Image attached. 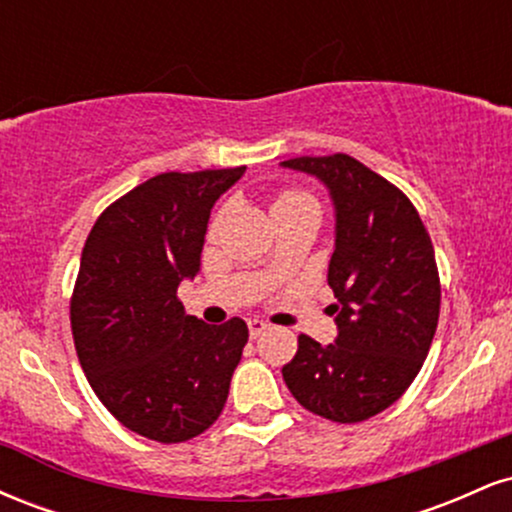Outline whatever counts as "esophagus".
<instances>
[{
	"mask_svg": "<svg viewBox=\"0 0 512 512\" xmlns=\"http://www.w3.org/2000/svg\"><path fill=\"white\" fill-rule=\"evenodd\" d=\"M248 330H250V337L257 339L260 334L267 332V322L257 320V317H252V320H248Z\"/></svg>",
	"mask_w": 512,
	"mask_h": 512,
	"instance_id": "obj_1",
	"label": "esophagus"
}]
</instances>
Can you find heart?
<instances>
[{
    "instance_id": "1",
    "label": "heart",
    "mask_w": 512,
    "mask_h": 512,
    "mask_svg": "<svg viewBox=\"0 0 512 512\" xmlns=\"http://www.w3.org/2000/svg\"><path fill=\"white\" fill-rule=\"evenodd\" d=\"M293 209H317V211H320V207H317V199L310 195V192H305V190H284V192H279V197H276L274 204H272L274 214H281V211H293ZM223 216H226V209H221L219 214H216L214 219H211V226H209L211 233H214L216 228L221 226Z\"/></svg>"
}]
</instances>
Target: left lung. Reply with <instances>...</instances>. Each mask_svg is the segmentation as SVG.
Here are the masks:
<instances>
[{
	"label": "left lung",
	"instance_id": "1",
	"mask_svg": "<svg viewBox=\"0 0 512 512\" xmlns=\"http://www.w3.org/2000/svg\"><path fill=\"white\" fill-rule=\"evenodd\" d=\"M284 166L330 187L337 240L327 284L339 337L320 346L301 334L281 373L301 407L358 424L395 404L424 366L440 315L436 252L411 199L354 156H298Z\"/></svg>",
	"mask_w": 512,
	"mask_h": 512
}]
</instances>
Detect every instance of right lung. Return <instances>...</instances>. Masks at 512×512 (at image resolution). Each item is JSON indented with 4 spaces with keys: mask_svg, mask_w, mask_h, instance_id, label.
<instances>
[{
    "mask_svg": "<svg viewBox=\"0 0 512 512\" xmlns=\"http://www.w3.org/2000/svg\"><path fill=\"white\" fill-rule=\"evenodd\" d=\"M245 166L161 173L115 199L81 252L69 303L88 383L129 431L185 443L221 416L248 325L185 315L178 286L195 276L214 202Z\"/></svg>",
    "mask_w": 512,
    "mask_h": 512,
    "instance_id": "1",
    "label": "right lung"
}]
</instances>
